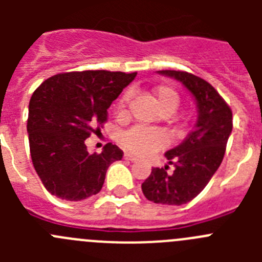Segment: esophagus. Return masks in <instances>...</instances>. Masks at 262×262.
Wrapping results in <instances>:
<instances>
[{"mask_svg":"<svg viewBox=\"0 0 262 262\" xmlns=\"http://www.w3.org/2000/svg\"><path fill=\"white\" fill-rule=\"evenodd\" d=\"M124 159L128 160V161H131V163H135V161H138V159H136L135 156H133V155H129V154H124Z\"/></svg>","mask_w":262,"mask_h":262,"instance_id":"obj_1","label":"esophagus"}]
</instances>
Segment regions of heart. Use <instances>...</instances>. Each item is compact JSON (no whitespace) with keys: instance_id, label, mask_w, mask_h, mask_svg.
I'll list each match as a JSON object with an SVG mask.
<instances>
[{"instance_id":"1","label":"heart","mask_w":262,"mask_h":262,"mask_svg":"<svg viewBox=\"0 0 262 262\" xmlns=\"http://www.w3.org/2000/svg\"><path fill=\"white\" fill-rule=\"evenodd\" d=\"M152 96H154L155 102L157 103L160 110L165 114H172L180 103V94L170 85H159L152 90ZM129 97L131 96L128 92L120 97L119 102H118V114L119 115L126 114ZM120 143L131 154L144 156V155H149L160 148H163L166 144V138L164 136V134L156 131V129L136 126L122 134Z\"/></svg>"}]
</instances>
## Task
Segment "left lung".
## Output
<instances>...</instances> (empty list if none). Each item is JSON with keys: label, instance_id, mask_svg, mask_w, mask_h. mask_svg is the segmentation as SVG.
I'll return each instance as SVG.
<instances>
[{"label": "left lung", "instance_id": "8db88e82", "mask_svg": "<svg viewBox=\"0 0 262 262\" xmlns=\"http://www.w3.org/2000/svg\"><path fill=\"white\" fill-rule=\"evenodd\" d=\"M159 73L176 78L193 94L198 118L184 142L165 154L174 170L166 172L168 165L154 168L142 184V190L148 201L180 206L195 198L222 164L232 133V111L214 86L203 78L182 71Z\"/></svg>", "mask_w": 262, "mask_h": 262}]
</instances>
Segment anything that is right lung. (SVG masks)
Here are the masks:
<instances>
[{
    "instance_id": "obj_1",
    "label": "right lung",
    "mask_w": 262,
    "mask_h": 262,
    "mask_svg": "<svg viewBox=\"0 0 262 262\" xmlns=\"http://www.w3.org/2000/svg\"><path fill=\"white\" fill-rule=\"evenodd\" d=\"M136 72L82 71L59 73L34 92L29 105L30 154L45 187L60 200L78 202L96 195L106 170L123 151L115 144L88 152L85 140L101 131L107 108Z\"/></svg>"
}]
</instances>
